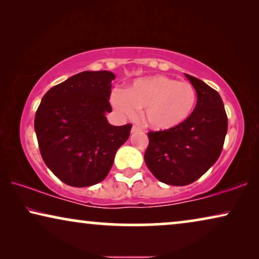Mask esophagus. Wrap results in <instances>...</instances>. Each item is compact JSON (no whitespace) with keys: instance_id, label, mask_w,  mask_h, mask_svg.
Listing matches in <instances>:
<instances>
[{"instance_id":"34e87169","label":"esophagus","mask_w":259,"mask_h":259,"mask_svg":"<svg viewBox=\"0 0 259 259\" xmlns=\"http://www.w3.org/2000/svg\"><path fill=\"white\" fill-rule=\"evenodd\" d=\"M140 131H141V130L139 128V127H137V126H133V127H132V130H131V133H132V134H133V133L140 132Z\"/></svg>"}]
</instances>
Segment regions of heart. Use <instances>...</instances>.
<instances>
[{"mask_svg":"<svg viewBox=\"0 0 259 259\" xmlns=\"http://www.w3.org/2000/svg\"><path fill=\"white\" fill-rule=\"evenodd\" d=\"M111 104L128 119H134L137 111L144 109L145 125L154 131H168L190 118L196 107L197 93L189 82L152 75L134 80L125 91L116 88L111 94Z\"/></svg>","mask_w":259,"mask_h":259,"instance_id":"b5f03b06","label":"heart"}]
</instances>
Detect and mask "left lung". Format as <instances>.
<instances>
[{
	"instance_id": "1",
	"label": "left lung",
	"mask_w": 259,
	"mask_h": 259,
	"mask_svg": "<svg viewBox=\"0 0 259 259\" xmlns=\"http://www.w3.org/2000/svg\"><path fill=\"white\" fill-rule=\"evenodd\" d=\"M197 92L189 119L176 128L148 133L144 159L159 182L185 186L199 179L218 160L228 132V116L217 91L185 74Z\"/></svg>"
}]
</instances>
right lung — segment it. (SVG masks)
<instances>
[{
    "mask_svg": "<svg viewBox=\"0 0 259 259\" xmlns=\"http://www.w3.org/2000/svg\"><path fill=\"white\" fill-rule=\"evenodd\" d=\"M108 70H86L52 87L42 98L34 128L48 168L67 185L87 187L107 177L132 125L106 118L112 81Z\"/></svg>",
    "mask_w": 259,
    "mask_h": 259,
    "instance_id": "obj_1",
    "label": "right lung"
}]
</instances>
